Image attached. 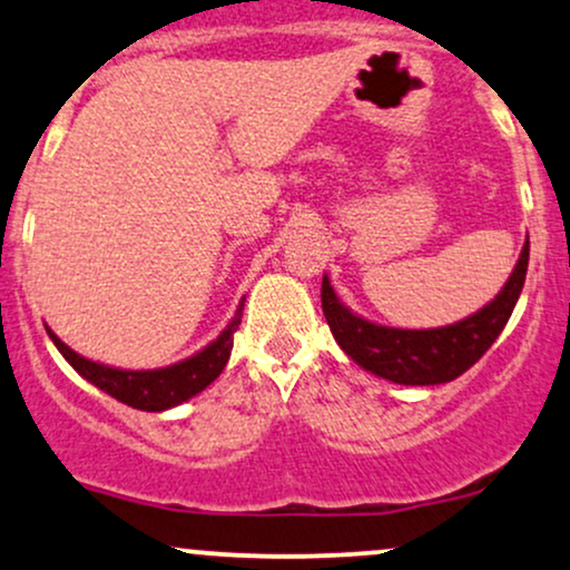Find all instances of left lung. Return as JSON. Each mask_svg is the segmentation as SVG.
I'll return each mask as SVG.
<instances>
[{
    "instance_id": "left-lung-1",
    "label": "left lung",
    "mask_w": 570,
    "mask_h": 570,
    "mask_svg": "<svg viewBox=\"0 0 570 570\" xmlns=\"http://www.w3.org/2000/svg\"><path fill=\"white\" fill-rule=\"evenodd\" d=\"M528 273V244L499 297L463 322L440 330H394L358 318L337 299L330 278L322 281V307L337 345L358 367L402 385L455 381L482 358L512 316Z\"/></svg>"
}]
</instances>
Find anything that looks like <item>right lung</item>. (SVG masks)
I'll list each match as a JSON object with an SVG mask.
<instances>
[{"label":"right lung","mask_w":570,"mask_h":570,"mask_svg":"<svg viewBox=\"0 0 570 570\" xmlns=\"http://www.w3.org/2000/svg\"><path fill=\"white\" fill-rule=\"evenodd\" d=\"M240 313H244V305H238V313L227 330L214 340L212 345H206L200 353L185 358V362L174 364V367L163 370H115L104 367V364L90 362V358L80 356L69 348L67 343H61L53 332L48 330L50 340L56 343V348L63 353V358L75 367L85 381H90L96 389L107 391L109 396H115L117 402L128 404L134 410H147V412H160L168 407H176V404L187 402L189 396L200 394L208 383H214L219 377V372L225 370L227 358H230L233 351V335L240 324Z\"/></svg>","instance_id":"1"}]
</instances>
